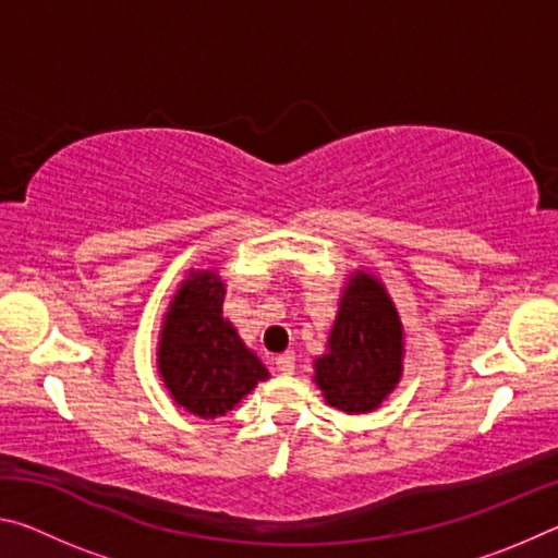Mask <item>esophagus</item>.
<instances>
[{
	"label": "esophagus",
	"instance_id": "34e87169",
	"mask_svg": "<svg viewBox=\"0 0 558 558\" xmlns=\"http://www.w3.org/2000/svg\"><path fill=\"white\" fill-rule=\"evenodd\" d=\"M276 366H278V372H282V374H292V372H295V354H292V352L280 354L276 359Z\"/></svg>",
	"mask_w": 558,
	"mask_h": 558
}]
</instances>
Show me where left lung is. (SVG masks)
I'll return each mask as SVG.
<instances>
[{
  "mask_svg": "<svg viewBox=\"0 0 558 558\" xmlns=\"http://www.w3.org/2000/svg\"><path fill=\"white\" fill-rule=\"evenodd\" d=\"M401 323L386 290L356 276L339 302L329 352L315 362V381L329 405L347 413L374 411L401 376Z\"/></svg>",
  "mask_w": 558,
  "mask_h": 558,
  "instance_id": "8db88e82",
  "label": "left lung"
}]
</instances>
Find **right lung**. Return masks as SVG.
<instances>
[{"label": "right lung", "mask_w": 558, "mask_h": 558, "mask_svg": "<svg viewBox=\"0 0 558 558\" xmlns=\"http://www.w3.org/2000/svg\"><path fill=\"white\" fill-rule=\"evenodd\" d=\"M223 292L214 272H189L169 307L159 342V374L169 393L202 418L231 411L253 386L268 379L266 366L223 319Z\"/></svg>", "instance_id": "right-lung-1"}]
</instances>
